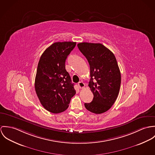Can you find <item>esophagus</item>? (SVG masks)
I'll return each instance as SVG.
<instances>
[{"instance_id": "34e87169", "label": "esophagus", "mask_w": 155, "mask_h": 155, "mask_svg": "<svg viewBox=\"0 0 155 155\" xmlns=\"http://www.w3.org/2000/svg\"><path fill=\"white\" fill-rule=\"evenodd\" d=\"M78 87H80V88H84V87H85V84H84V83H83L82 81L79 82V83H78Z\"/></svg>"}]
</instances>
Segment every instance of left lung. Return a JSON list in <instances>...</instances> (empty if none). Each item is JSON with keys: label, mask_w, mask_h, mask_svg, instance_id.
<instances>
[{"label": "left lung", "mask_w": 155, "mask_h": 155, "mask_svg": "<svg viewBox=\"0 0 155 155\" xmlns=\"http://www.w3.org/2000/svg\"><path fill=\"white\" fill-rule=\"evenodd\" d=\"M77 46L90 65L88 86L94 96L92 102L84 106L91 112L102 114L115 103L120 89L121 77L116 58L101 43L83 42Z\"/></svg>", "instance_id": "obj_1"}]
</instances>
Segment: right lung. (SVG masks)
Wrapping results in <instances>:
<instances>
[{
    "instance_id": "add662e5",
    "label": "right lung",
    "mask_w": 155,
    "mask_h": 155,
    "mask_svg": "<svg viewBox=\"0 0 155 155\" xmlns=\"http://www.w3.org/2000/svg\"><path fill=\"white\" fill-rule=\"evenodd\" d=\"M76 42H56L41 54L35 78V90L42 106L48 111L58 114L65 111L76 91L65 61Z\"/></svg>"
}]
</instances>
